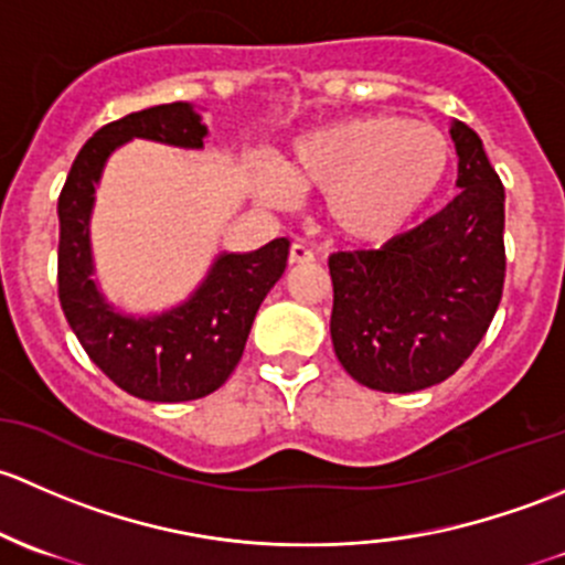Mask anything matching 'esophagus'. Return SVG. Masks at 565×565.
<instances>
[{"mask_svg":"<svg viewBox=\"0 0 565 565\" xmlns=\"http://www.w3.org/2000/svg\"><path fill=\"white\" fill-rule=\"evenodd\" d=\"M316 260V253H312L307 244L294 242L290 244V253H288V264H312Z\"/></svg>","mask_w":565,"mask_h":565,"instance_id":"obj_1","label":"esophagus"}]
</instances>
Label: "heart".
Here are the masks:
<instances>
[{"mask_svg":"<svg viewBox=\"0 0 565 565\" xmlns=\"http://www.w3.org/2000/svg\"><path fill=\"white\" fill-rule=\"evenodd\" d=\"M457 149L444 130L399 114H370L334 121L296 141L288 179L326 193L331 225L359 244H381L405 228L444 193ZM264 195L285 201L269 179Z\"/></svg>","mask_w":565,"mask_h":565,"instance_id":"1","label":"heart"}]
</instances>
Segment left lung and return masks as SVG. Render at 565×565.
<instances>
[{
  "mask_svg": "<svg viewBox=\"0 0 565 565\" xmlns=\"http://www.w3.org/2000/svg\"><path fill=\"white\" fill-rule=\"evenodd\" d=\"M459 195L381 249L329 258L331 342L353 381L375 392L435 386L468 362L505 280V193L481 138L451 125Z\"/></svg>",
  "mask_w": 565,
  "mask_h": 565,
  "instance_id": "left-lung-1",
  "label": "left lung"
}]
</instances>
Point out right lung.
Listing matches in <instances>:
<instances>
[{"instance_id":"add662e5","label":"right lung","mask_w":565,"mask_h":565,"mask_svg":"<svg viewBox=\"0 0 565 565\" xmlns=\"http://www.w3.org/2000/svg\"><path fill=\"white\" fill-rule=\"evenodd\" d=\"M206 127L188 103L143 108L100 127L84 143L60 193V305L86 356L127 394L152 403H184L217 392L239 364L249 326L282 277L290 242L255 253H225L190 301L157 318L114 312L92 280L89 212L95 184L116 147L130 138L203 147Z\"/></svg>"}]
</instances>
